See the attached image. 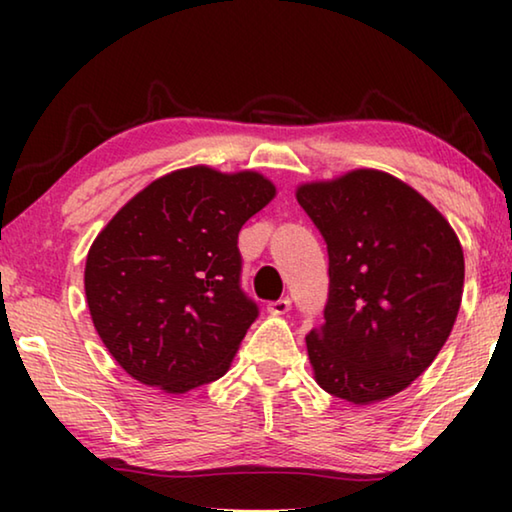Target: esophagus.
I'll use <instances>...</instances> for the list:
<instances>
[{
	"instance_id": "1",
	"label": "esophagus",
	"mask_w": 512,
	"mask_h": 512,
	"mask_svg": "<svg viewBox=\"0 0 512 512\" xmlns=\"http://www.w3.org/2000/svg\"><path fill=\"white\" fill-rule=\"evenodd\" d=\"M266 309H268V314H273V316H284L291 309V300L289 298L273 300V302H268Z\"/></svg>"
}]
</instances>
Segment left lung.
I'll return each instance as SVG.
<instances>
[{
    "mask_svg": "<svg viewBox=\"0 0 512 512\" xmlns=\"http://www.w3.org/2000/svg\"><path fill=\"white\" fill-rule=\"evenodd\" d=\"M296 198L329 255L325 325L307 334L316 384L359 406L388 400L452 334L465 282L461 241L427 198L379 169L302 183Z\"/></svg>",
    "mask_w": 512,
    "mask_h": 512,
    "instance_id": "left-lung-1",
    "label": "left lung"
}]
</instances>
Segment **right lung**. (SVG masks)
<instances>
[{"label":"right lung","mask_w":512,"mask_h":512,"mask_svg":"<svg viewBox=\"0 0 512 512\" xmlns=\"http://www.w3.org/2000/svg\"><path fill=\"white\" fill-rule=\"evenodd\" d=\"M275 194L259 171L196 164L146 185L92 241V323L133 379L180 395L230 370L257 318L239 289V230Z\"/></svg>","instance_id":"add662e5"}]
</instances>
